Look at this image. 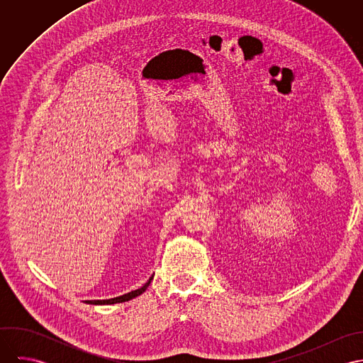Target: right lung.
I'll use <instances>...</instances> for the list:
<instances>
[{
    "mask_svg": "<svg viewBox=\"0 0 363 363\" xmlns=\"http://www.w3.org/2000/svg\"><path fill=\"white\" fill-rule=\"evenodd\" d=\"M152 278H154V277H151L150 281H148L143 288H140V289H137V291H131V292H128V294H125V295H123V296H117V298L106 299V301H86V303H89V305H113V303H123V302L131 301V299H134V298H137V296H140L141 294L145 292V289L150 286Z\"/></svg>",
    "mask_w": 363,
    "mask_h": 363,
    "instance_id": "1",
    "label": "right lung"
}]
</instances>
